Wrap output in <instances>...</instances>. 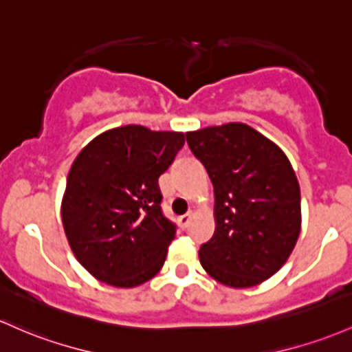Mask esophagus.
<instances>
[{"instance_id":"1","label":"esophagus","mask_w":352,"mask_h":352,"mask_svg":"<svg viewBox=\"0 0 352 352\" xmlns=\"http://www.w3.org/2000/svg\"><path fill=\"white\" fill-rule=\"evenodd\" d=\"M190 220H192V212H187V214L180 215V217H179L180 227H182V229H185V227L188 226V222H190Z\"/></svg>"}]
</instances>
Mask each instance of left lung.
Here are the masks:
<instances>
[{"mask_svg":"<svg viewBox=\"0 0 352 352\" xmlns=\"http://www.w3.org/2000/svg\"><path fill=\"white\" fill-rule=\"evenodd\" d=\"M215 195L214 237L199 250L208 276L252 287L284 265L300 232V190L291 162L245 123L187 133Z\"/></svg>","mask_w":352,"mask_h":352,"instance_id":"obj_1","label":"left lung"}]
</instances>
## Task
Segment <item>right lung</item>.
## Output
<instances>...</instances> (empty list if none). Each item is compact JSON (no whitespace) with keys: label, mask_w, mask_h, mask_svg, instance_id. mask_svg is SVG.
<instances>
[{"label":"right lung","mask_w":352,"mask_h":352,"mask_svg":"<svg viewBox=\"0 0 352 352\" xmlns=\"http://www.w3.org/2000/svg\"><path fill=\"white\" fill-rule=\"evenodd\" d=\"M184 144V133L126 125L75 158L61 219L73 254L98 280L135 287L162 269L177 227L162 212L158 179Z\"/></svg>","instance_id":"obj_1"}]
</instances>
